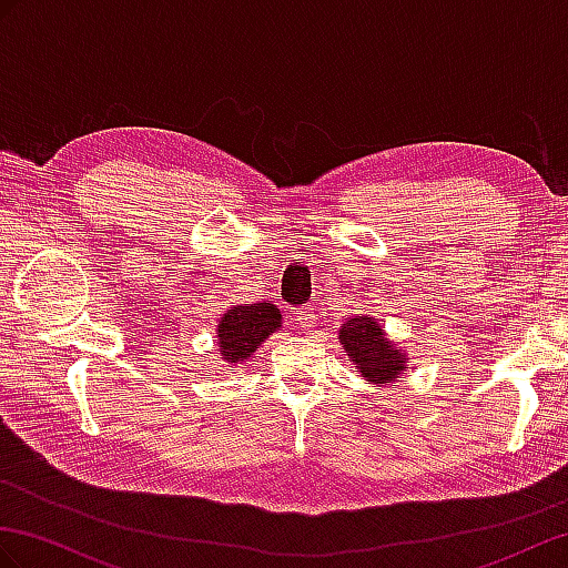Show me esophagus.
<instances>
[{"instance_id": "1", "label": "esophagus", "mask_w": 568, "mask_h": 568, "mask_svg": "<svg viewBox=\"0 0 568 568\" xmlns=\"http://www.w3.org/2000/svg\"><path fill=\"white\" fill-rule=\"evenodd\" d=\"M295 324H297L300 331H312L314 324H316V316L310 307H302V310L295 312Z\"/></svg>"}]
</instances>
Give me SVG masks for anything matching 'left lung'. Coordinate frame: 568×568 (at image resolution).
I'll use <instances>...</instances> for the list:
<instances>
[{
  "instance_id": "8db88e82",
  "label": "left lung",
  "mask_w": 568,
  "mask_h": 568,
  "mask_svg": "<svg viewBox=\"0 0 568 568\" xmlns=\"http://www.w3.org/2000/svg\"><path fill=\"white\" fill-rule=\"evenodd\" d=\"M341 345L357 369L372 384H390L408 369L405 353L386 338L384 328L374 316H355L341 326Z\"/></svg>"
}]
</instances>
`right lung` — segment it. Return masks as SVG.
<instances>
[{"instance_id":"1","label":"right lung","mask_w":568,"mask_h":568,"mask_svg":"<svg viewBox=\"0 0 568 568\" xmlns=\"http://www.w3.org/2000/svg\"><path fill=\"white\" fill-rule=\"evenodd\" d=\"M281 310L268 302L230 307L217 322V351L230 365L250 359L271 333L281 328Z\"/></svg>"}]
</instances>
